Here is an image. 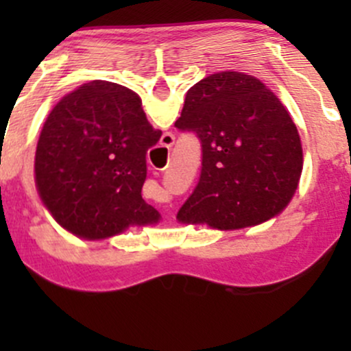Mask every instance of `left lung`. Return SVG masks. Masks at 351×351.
I'll return each mask as SVG.
<instances>
[{"label": "left lung", "mask_w": 351, "mask_h": 351, "mask_svg": "<svg viewBox=\"0 0 351 351\" xmlns=\"http://www.w3.org/2000/svg\"><path fill=\"white\" fill-rule=\"evenodd\" d=\"M202 144V171L178 219L241 229L280 214L302 173V146L282 101L260 80L236 71L193 84L175 122Z\"/></svg>", "instance_id": "obj_1"}]
</instances>
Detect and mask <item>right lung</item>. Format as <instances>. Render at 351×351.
<instances>
[{
  "instance_id": "add662e5",
  "label": "right lung",
  "mask_w": 351,
  "mask_h": 351,
  "mask_svg": "<svg viewBox=\"0 0 351 351\" xmlns=\"http://www.w3.org/2000/svg\"><path fill=\"white\" fill-rule=\"evenodd\" d=\"M161 130L141 98L110 81H91L49 113L35 153V185L56 221L84 239L158 222L144 202L146 154Z\"/></svg>"
}]
</instances>
